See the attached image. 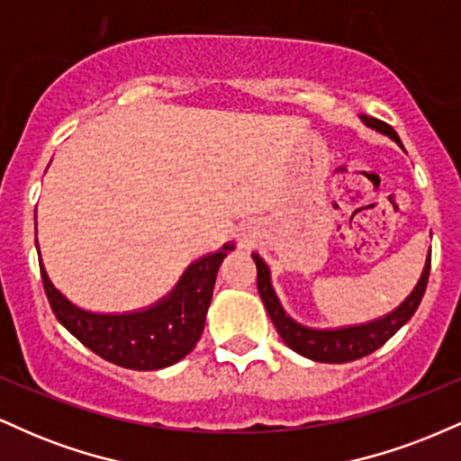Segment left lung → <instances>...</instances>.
<instances>
[{"instance_id": "obj_1", "label": "left lung", "mask_w": 461, "mask_h": 461, "mask_svg": "<svg viewBox=\"0 0 461 461\" xmlns=\"http://www.w3.org/2000/svg\"><path fill=\"white\" fill-rule=\"evenodd\" d=\"M364 123L368 128L379 130L382 134H388L390 139H394L401 145L396 131L390 128L384 121L373 119V116H362ZM258 268V293L264 301V308H267L268 316H271L275 330H277L282 340L288 345L293 351L301 353V356L314 359V362H327V364H345L359 359L368 353L377 351L379 347H384L390 338L394 336L407 321L414 316V312L420 305L422 294H425L427 282H429V268H431V256L427 258L425 271L420 275V282L416 284L414 293L407 297L403 303L396 308L393 314L384 316V319L368 322V325L359 327H348V330H333V331H321V330H308V327L294 322L290 316H285L282 305H279L277 297H275L271 288V279H268V268L260 258L253 256Z\"/></svg>"}]
</instances>
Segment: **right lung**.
<instances>
[{
    "label": "right lung",
    "instance_id": "1",
    "mask_svg": "<svg viewBox=\"0 0 461 461\" xmlns=\"http://www.w3.org/2000/svg\"><path fill=\"white\" fill-rule=\"evenodd\" d=\"M227 249L231 247L194 262L171 297L136 314L104 316L84 312L68 303L51 285L43 264L41 277L51 312L84 347L116 366L156 370L179 362L197 345Z\"/></svg>",
    "mask_w": 461,
    "mask_h": 461
}]
</instances>
